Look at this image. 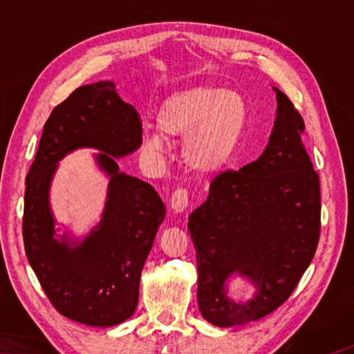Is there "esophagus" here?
Instances as JSON below:
<instances>
[{
	"instance_id": "34e87169",
	"label": "esophagus",
	"mask_w": 354,
	"mask_h": 354,
	"mask_svg": "<svg viewBox=\"0 0 354 354\" xmlns=\"http://www.w3.org/2000/svg\"><path fill=\"white\" fill-rule=\"evenodd\" d=\"M189 205V193L185 189H176L170 196V207L175 213H183Z\"/></svg>"
}]
</instances>
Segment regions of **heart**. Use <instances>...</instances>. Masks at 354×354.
I'll use <instances>...</instances> for the list:
<instances>
[{"label": "heart", "mask_w": 354, "mask_h": 354, "mask_svg": "<svg viewBox=\"0 0 354 354\" xmlns=\"http://www.w3.org/2000/svg\"><path fill=\"white\" fill-rule=\"evenodd\" d=\"M248 123V106L237 93L194 86L169 95L156 115L158 129L142 133V149L164 152L165 138H184V160L199 173H214L234 155Z\"/></svg>", "instance_id": "1"}]
</instances>
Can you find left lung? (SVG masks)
Returning <instances> with one entry per match:
<instances>
[{
  "instance_id": "8db88e82",
  "label": "left lung",
  "mask_w": 354,
  "mask_h": 354,
  "mask_svg": "<svg viewBox=\"0 0 354 354\" xmlns=\"http://www.w3.org/2000/svg\"><path fill=\"white\" fill-rule=\"evenodd\" d=\"M277 93V118L257 161L217 175L207 201L190 214L196 248L198 304L208 322L239 327L278 309L317 251L319 176L301 141L304 120ZM246 276L258 290L248 302L227 297L226 280Z\"/></svg>"
}]
</instances>
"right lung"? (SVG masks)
Segmentation results:
<instances>
[{
    "label": "right lung",
    "mask_w": 354,
    "mask_h": 354,
    "mask_svg": "<svg viewBox=\"0 0 354 354\" xmlns=\"http://www.w3.org/2000/svg\"><path fill=\"white\" fill-rule=\"evenodd\" d=\"M141 120L112 82L84 85L51 111L26 178L22 237L30 266L55 309L80 324L111 327L131 318L140 275L165 207L150 184L118 170L115 158L141 146ZM80 147L102 150L110 175L101 223L82 241L57 236L48 192L55 162Z\"/></svg>",
    "instance_id": "obj_1"
}]
</instances>
